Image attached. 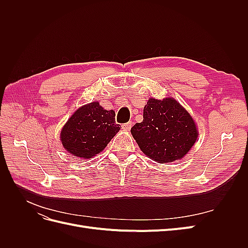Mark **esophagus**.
Wrapping results in <instances>:
<instances>
[{
    "instance_id": "obj_1",
    "label": "esophagus",
    "mask_w": 248,
    "mask_h": 248,
    "mask_svg": "<svg viewBox=\"0 0 248 248\" xmlns=\"http://www.w3.org/2000/svg\"><path fill=\"white\" fill-rule=\"evenodd\" d=\"M132 122H128V123H125V124H123L122 125V129H124V130H126V131H129L130 130V128L132 127Z\"/></svg>"
}]
</instances>
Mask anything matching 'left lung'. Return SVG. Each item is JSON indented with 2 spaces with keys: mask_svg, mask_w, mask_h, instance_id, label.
Listing matches in <instances>:
<instances>
[{
  "mask_svg": "<svg viewBox=\"0 0 248 248\" xmlns=\"http://www.w3.org/2000/svg\"><path fill=\"white\" fill-rule=\"evenodd\" d=\"M131 134L141 151L159 163L181 159L199 136L193 119L174 98H150Z\"/></svg>",
  "mask_w": 248,
  "mask_h": 248,
  "instance_id": "8db88e82",
  "label": "left lung"
}]
</instances>
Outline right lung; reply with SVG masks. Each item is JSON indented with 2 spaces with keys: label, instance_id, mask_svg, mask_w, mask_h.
Here are the masks:
<instances>
[{
  "label": "right lung",
  "instance_id": "1",
  "mask_svg": "<svg viewBox=\"0 0 248 248\" xmlns=\"http://www.w3.org/2000/svg\"><path fill=\"white\" fill-rule=\"evenodd\" d=\"M115 116L114 110H106L98 102L79 108L61 131L64 148L70 154L85 159L98 154L120 129Z\"/></svg>",
  "mask_w": 248,
  "mask_h": 248
}]
</instances>
